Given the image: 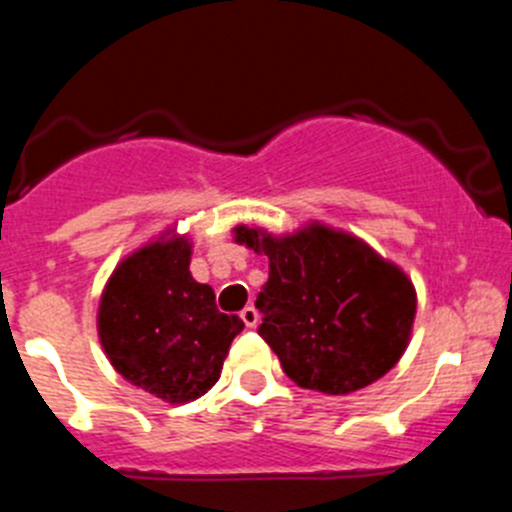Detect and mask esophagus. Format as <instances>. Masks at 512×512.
<instances>
[{
  "instance_id": "esophagus-1",
  "label": "esophagus",
  "mask_w": 512,
  "mask_h": 512,
  "mask_svg": "<svg viewBox=\"0 0 512 512\" xmlns=\"http://www.w3.org/2000/svg\"><path fill=\"white\" fill-rule=\"evenodd\" d=\"M241 320L246 323V328H256V323H259V312H256V307H253V305L243 307Z\"/></svg>"
}]
</instances>
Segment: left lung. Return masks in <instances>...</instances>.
I'll use <instances>...</instances> for the list:
<instances>
[{"mask_svg":"<svg viewBox=\"0 0 512 512\" xmlns=\"http://www.w3.org/2000/svg\"><path fill=\"white\" fill-rule=\"evenodd\" d=\"M235 243L269 256L256 297L259 336L305 390L348 395L400 361L413 333L415 287L369 243L323 223L289 235L238 225Z\"/></svg>","mask_w":512,"mask_h":512,"instance_id":"obj_1","label":"left lung"}]
</instances>
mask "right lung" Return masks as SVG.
Instances as JSON below:
<instances>
[{"mask_svg": "<svg viewBox=\"0 0 512 512\" xmlns=\"http://www.w3.org/2000/svg\"><path fill=\"white\" fill-rule=\"evenodd\" d=\"M192 243L174 230L122 259L99 300L104 354L130 384L158 400L184 405L220 379L238 315L217 310L210 284L189 271Z\"/></svg>", "mask_w": 512, "mask_h": 512, "instance_id": "add662e5", "label": "right lung"}]
</instances>
